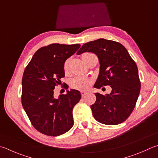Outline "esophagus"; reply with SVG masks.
Listing matches in <instances>:
<instances>
[{
    "mask_svg": "<svg viewBox=\"0 0 158 158\" xmlns=\"http://www.w3.org/2000/svg\"><path fill=\"white\" fill-rule=\"evenodd\" d=\"M81 93V96L82 97H84L86 94H87V92H85V91H81L80 92Z\"/></svg>",
    "mask_w": 158,
    "mask_h": 158,
    "instance_id": "1",
    "label": "esophagus"
}]
</instances>
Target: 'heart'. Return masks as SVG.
<instances>
[{"instance_id": "1", "label": "heart", "mask_w": 158, "mask_h": 158, "mask_svg": "<svg viewBox=\"0 0 158 158\" xmlns=\"http://www.w3.org/2000/svg\"><path fill=\"white\" fill-rule=\"evenodd\" d=\"M94 55V53H92L86 52L82 53L81 55V58L83 61L87 64L89 58ZM69 59H67L64 62L63 71L65 74L69 73ZM92 83H93V80L90 78L84 76H76L70 80V87L73 89H76V90L87 91L91 87Z\"/></svg>"}]
</instances>
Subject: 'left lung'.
<instances>
[{"instance_id": "obj_1", "label": "left lung", "mask_w": 158, "mask_h": 158, "mask_svg": "<svg viewBox=\"0 0 158 158\" xmlns=\"http://www.w3.org/2000/svg\"><path fill=\"white\" fill-rule=\"evenodd\" d=\"M89 52L99 59L100 73L94 87L111 86L110 94H95L96 100L91 106L94 118L99 123L116 125L125 121L134 109L141 88L138 67L123 44L100 38L83 44L77 54Z\"/></svg>"}]
</instances>
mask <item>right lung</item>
Masks as SVG:
<instances>
[{
    "mask_svg": "<svg viewBox=\"0 0 158 158\" xmlns=\"http://www.w3.org/2000/svg\"><path fill=\"white\" fill-rule=\"evenodd\" d=\"M80 47L79 44L53 43L41 47L24 71L22 105L33 127L43 134L60 135L73 125L72 111L81 98L80 91L71 89L58 98L53 91L64 77V61Z\"/></svg>",
    "mask_w": 158,
    "mask_h": 158,
    "instance_id": "1",
    "label": "right lung"
}]
</instances>
